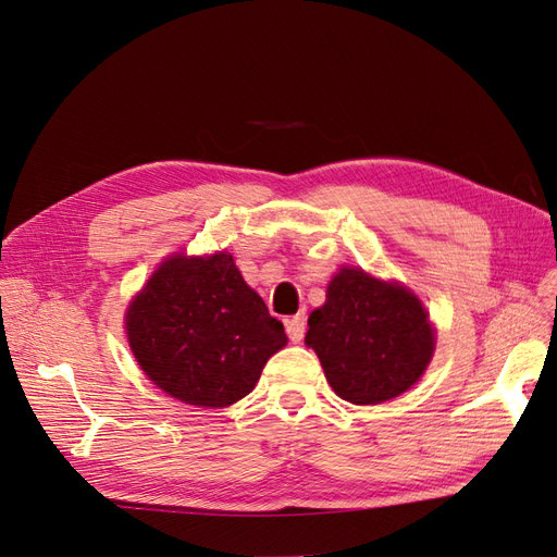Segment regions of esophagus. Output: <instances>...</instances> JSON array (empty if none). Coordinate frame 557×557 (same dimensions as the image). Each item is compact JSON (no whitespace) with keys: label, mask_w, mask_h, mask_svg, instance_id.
Instances as JSON below:
<instances>
[{"label":"esophagus","mask_w":557,"mask_h":557,"mask_svg":"<svg viewBox=\"0 0 557 557\" xmlns=\"http://www.w3.org/2000/svg\"><path fill=\"white\" fill-rule=\"evenodd\" d=\"M285 332H288L293 344H299L305 339V332H307V315L299 313V315H293L290 320H285Z\"/></svg>","instance_id":"obj_1"}]
</instances>
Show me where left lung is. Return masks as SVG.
Here are the masks:
<instances>
[{
    "mask_svg": "<svg viewBox=\"0 0 557 557\" xmlns=\"http://www.w3.org/2000/svg\"><path fill=\"white\" fill-rule=\"evenodd\" d=\"M307 346L342 399L381 404L423 376L434 330L407 288L344 267L327 285L325 305L309 315Z\"/></svg>",
    "mask_w": 557,
    "mask_h": 557,
    "instance_id": "obj_1",
    "label": "left lung"
}]
</instances>
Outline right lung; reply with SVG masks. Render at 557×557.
<instances>
[{
  "instance_id": "add662e5",
  "label": "right lung",
  "mask_w": 557,
  "mask_h": 557,
  "mask_svg": "<svg viewBox=\"0 0 557 557\" xmlns=\"http://www.w3.org/2000/svg\"><path fill=\"white\" fill-rule=\"evenodd\" d=\"M146 376L195 407H230L256 387L267 360L288 342L227 252L170 258L125 315Z\"/></svg>"
}]
</instances>
